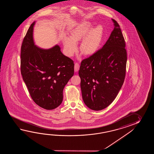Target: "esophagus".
<instances>
[{
    "label": "esophagus",
    "instance_id": "34e87169",
    "mask_svg": "<svg viewBox=\"0 0 154 154\" xmlns=\"http://www.w3.org/2000/svg\"><path fill=\"white\" fill-rule=\"evenodd\" d=\"M79 68H80V66H79V63H75V66H74V70H75V72H78L79 70Z\"/></svg>",
    "mask_w": 154,
    "mask_h": 154
}]
</instances>
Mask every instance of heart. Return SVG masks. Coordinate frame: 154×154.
I'll return each instance as SVG.
<instances>
[{"mask_svg": "<svg viewBox=\"0 0 154 154\" xmlns=\"http://www.w3.org/2000/svg\"><path fill=\"white\" fill-rule=\"evenodd\" d=\"M92 23L85 21L79 24L72 32L70 38L64 39V47L66 54L72 57L76 52V43L82 39L80 49L86 55H92L97 51L103 36V29L101 26L92 28Z\"/></svg>", "mask_w": 154, "mask_h": 154, "instance_id": "obj_1", "label": "heart"}]
</instances>
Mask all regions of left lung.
Returning <instances> with one entry per match:
<instances>
[{
  "label": "left lung",
  "mask_w": 154,
  "mask_h": 154,
  "mask_svg": "<svg viewBox=\"0 0 154 154\" xmlns=\"http://www.w3.org/2000/svg\"><path fill=\"white\" fill-rule=\"evenodd\" d=\"M112 21L115 27L107 42L101 49L82 61L79 71L83 101L94 111L108 107L125 81V43L119 24Z\"/></svg>",
  "instance_id": "1"
}]
</instances>
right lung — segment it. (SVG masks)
Returning <instances> with one entry per match:
<instances>
[{"instance_id": "obj_1", "label": "right lung", "mask_w": 154, "mask_h": 154, "mask_svg": "<svg viewBox=\"0 0 154 154\" xmlns=\"http://www.w3.org/2000/svg\"><path fill=\"white\" fill-rule=\"evenodd\" d=\"M35 23L29 26L22 43L21 72L33 101L51 110L62 103L63 89L74 75V64L58 45L49 49L36 46L33 35Z\"/></svg>"}]
</instances>
